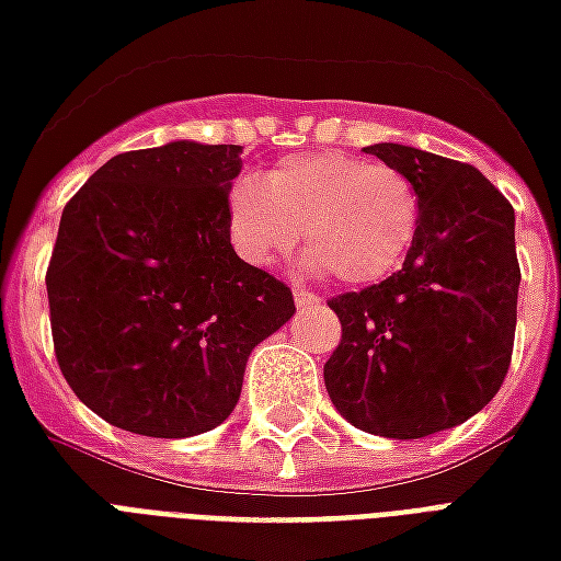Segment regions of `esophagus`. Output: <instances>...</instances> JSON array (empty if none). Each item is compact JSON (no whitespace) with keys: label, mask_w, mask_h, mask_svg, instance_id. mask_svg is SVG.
I'll return each instance as SVG.
<instances>
[{"label":"esophagus","mask_w":561,"mask_h":561,"mask_svg":"<svg viewBox=\"0 0 561 561\" xmlns=\"http://www.w3.org/2000/svg\"><path fill=\"white\" fill-rule=\"evenodd\" d=\"M294 302H297L300 309H306V306H318V302H321V297L312 291H306V288H294Z\"/></svg>","instance_id":"1"}]
</instances>
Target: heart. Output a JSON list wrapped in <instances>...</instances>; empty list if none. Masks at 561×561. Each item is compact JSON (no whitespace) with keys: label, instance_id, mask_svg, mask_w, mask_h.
Instances as JSON below:
<instances>
[{"label":"heart","instance_id":"obj_1","mask_svg":"<svg viewBox=\"0 0 561 561\" xmlns=\"http://www.w3.org/2000/svg\"><path fill=\"white\" fill-rule=\"evenodd\" d=\"M228 238L249 264H270L306 234V264L344 285L392 276L416 240V190L398 169L347 151L294 153L267 178L240 175L226 196Z\"/></svg>","mask_w":561,"mask_h":561}]
</instances>
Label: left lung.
Here are the masks:
<instances>
[{"label":"left lung","mask_w":561,"mask_h":561,"mask_svg":"<svg viewBox=\"0 0 561 561\" xmlns=\"http://www.w3.org/2000/svg\"><path fill=\"white\" fill-rule=\"evenodd\" d=\"M408 178L419 231L389 279L327 302L342 342L323 383L351 425L419 439L476 416L508 375L520 264L514 207L470 163L408 145H368Z\"/></svg>","instance_id":"obj_1"}]
</instances>
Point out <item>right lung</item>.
<instances>
[{"instance_id":"add662e5","label":"right lung","mask_w":561,"mask_h":561,"mask_svg":"<svg viewBox=\"0 0 561 561\" xmlns=\"http://www.w3.org/2000/svg\"><path fill=\"white\" fill-rule=\"evenodd\" d=\"M240 145L169 142L103 163L61 210L47 297L73 396L142 437H193L238 404L252 347L291 288L228 238Z\"/></svg>"}]
</instances>
